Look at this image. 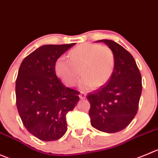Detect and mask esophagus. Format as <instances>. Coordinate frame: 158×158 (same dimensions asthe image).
<instances>
[{
  "label": "esophagus",
  "mask_w": 158,
  "mask_h": 158,
  "mask_svg": "<svg viewBox=\"0 0 158 158\" xmlns=\"http://www.w3.org/2000/svg\"><path fill=\"white\" fill-rule=\"evenodd\" d=\"M79 98H80V99H85V96H86V95H85V93H83V92H81L80 94L79 95Z\"/></svg>",
  "instance_id": "34e87169"
}]
</instances>
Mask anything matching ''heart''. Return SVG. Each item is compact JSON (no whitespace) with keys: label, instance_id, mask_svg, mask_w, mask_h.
Listing matches in <instances>:
<instances>
[{"label":"heart","instance_id":"heart-1","mask_svg":"<svg viewBox=\"0 0 158 158\" xmlns=\"http://www.w3.org/2000/svg\"><path fill=\"white\" fill-rule=\"evenodd\" d=\"M69 59L60 56L55 65L57 75L68 86L76 85L82 75L81 89L99 88L107 83L114 71V53L106 45L81 44L70 51Z\"/></svg>","mask_w":158,"mask_h":158}]
</instances>
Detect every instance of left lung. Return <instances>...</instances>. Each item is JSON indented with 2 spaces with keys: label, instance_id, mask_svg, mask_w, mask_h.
<instances>
[{
  "label": "left lung",
  "instance_id": "8db88e82",
  "mask_svg": "<svg viewBox=\"0 0 158 158\" xmlns=\"http://www.w3.org/2000/svg\"><path fill=\"white\" fill-rule=\"evenodd\" d=\"M115 56L114 71L106 84L88 93L89 115L93 127L105 133L126 128L137 113L142 79L132 55L112 40L102 39Z\"/></svg>",
  "mask_w": 158,
  "mask_h": 158
}]
</instances>
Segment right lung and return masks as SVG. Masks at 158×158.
<instances>
[{"mask_svg": "<svg viewBox=\"0 0 158 158\" xmlns=\"http://www.w3.org/2000/svg\"><path fill=\"white\" fill-rule=\"evenodd\" d=\"M76 43L45 45L24 59L15 93L18 113L29 133L44 141L59 140L67 131L66 114L79 100V92L57 77L56 62Z\"/></svg>", "mask_w": 158, "mask_h": 158, "instance_id": "1", "label": "right lung"}]
</instances>
